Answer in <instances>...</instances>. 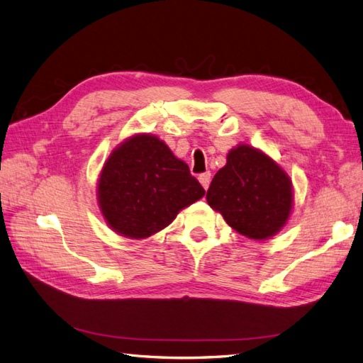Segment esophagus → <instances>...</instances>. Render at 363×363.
Here are the masks:
<instances>
[{"mask_svg": "<svg viewBox=\"0 0 363 363\" xmlns=\"http://www.w3.org/2000/svg\"><path fill=\"white\" fill-rule=\"evenodd\" d=\"M199 182L202 183V186H203L205 189H208V188H209V182H211V174H209V172L200 174V175H199Z\"/></svg>", "mask_w": 363, "mask_h": 363, "instance_id": "esophagus-1", "label": "esophagus"}]
</instances>
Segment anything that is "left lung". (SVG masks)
Masks as SVG:
<instances>
[{
  "instance_id": "8db88e82",
  "label": "left lung",
  "mask_w": 363,
  "mask_h": 363,
  "mask_svg": "<svg viewBox=\"0 0 363 363\" xmlns=\"http://www.w3.org/2000/svg\"><path fill=\"white\" fill-rule=\"evenodd\" d=\"M209 206L231 228L252 239H267L284 227L292 209V183L275 161L250 146L230 150L209 184Z\"/></svg>"
}]
</instances>
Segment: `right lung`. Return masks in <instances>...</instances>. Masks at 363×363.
I'll use <instances>...</instances> for the list:
<instances>
[{
    "instance_id": "right-lung-1",
    "label": "right lung",
    "mask_w": 363,
    "mask_h": 363,
    "mask_svg": "<svg viewBox=\"0 0 363 363\" xmlns=\"http://www.w3.org/2000/svg\"><path fill=\"white\" fill-rule=\"evenodd\" d=\"M98 196L111 228L144 239L167 227L180 209L202 199L205 189L163 141L136 135L108 157Z\"/></svg>"
}]
</instances>
